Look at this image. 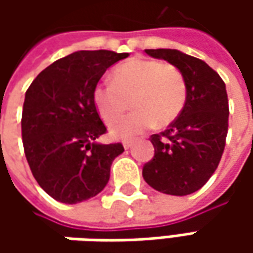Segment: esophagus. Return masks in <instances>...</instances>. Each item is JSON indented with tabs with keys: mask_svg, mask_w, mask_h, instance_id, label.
I'll list each match as a JSON object with an SVG mask.
<instances>
[{
	"mask_svg": "<svg viewBox=\"0 0 253 253\" xmlns=\"http://www.w3.org/2000/svg\"><path fill=\"white\" fill-rule=\"evenodd\" d=\"M122 145H124V148H125V149H129V148H132V142L129 141H124L122 142Z\"/></svg>",
	"mask_w": 253,
	"mask_h": 253,
	"instance_id": "34e87169",
	"label": "esophagus"
}]
</instances>
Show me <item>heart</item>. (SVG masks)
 Returning a JSON list of instances; mask_svg holds the SVG:
<instances>
[{
  "instance_id": "b5f03b06",
  "label": "heart",
  "mask_w": 253,
  "mask_h": 253,
  "mask_svg": "<svg viewBox=\"0 0 253 253\" xmlns=\"http://www.w3.org/2000/svg\"><path fill=\"white\" fill-rule=\"evenodd\" d=\"M112 83H100L92 91V101L104 121L111 124L129 107L135 111L114 122L112 138L132 139L156 124L168 125L184 107L187 88L176 66L133 57L118 64L111 73Z\"/></svg>"
}]
</instances>
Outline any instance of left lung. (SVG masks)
<instances>
[{
  "label": "left lung",
  "mask_w": 253,
  "mask_h": 253,
  "mask_svg": "<svg viewBox=\"0 0 253 253\" xmlns=\"http://www.w3.org/2000/svg\"><path fill=\"white\" fill-rule=\"evenodd\" d=\"M146 54L179 69L187 88L179 117L151 136L155 156L142 176L155 190L187 196L200 190L218 168L228 132L225 83L209 64L176 49H146Z\"/></svg>",
  "instance_id": "obj_1"
}]
</instances>
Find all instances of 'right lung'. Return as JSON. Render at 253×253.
Instances as JSON below:
<instances>
[{
  "label": "right lung",
  "mask_w": 253,
  "mask_h": 253,
  "mask_svg": "<svg viewBox=\"0 0 253 253\" xmlns=\"http://www.w3.org/2000/svg\"><path fill=\"white\" fill-rule=\"evenodd\" d=\"M128 53L80 50L56 60L26 90L22 142L38 184L54 200L77 204L97 196L121 143L97 142L107 132L92 101L102 74Z\"/></svg>",
  "instance_id": "obj_1"
}]
</instances>
